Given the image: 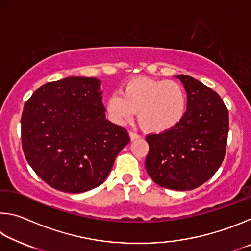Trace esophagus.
Here are the masks:
<instances>
[{
	"label": "esophagus",
	"instance_id": "esophagus-1",
	"mask_svg": "<svg viewBox=\"0 0 251 251\" xmlns=\"http://www.w3.org/2000/svg\"><path fill=\"white\" fill-rule=\"evenodd\" d=\"M129 137H130V141H135V139L141 138V135L135 133V131H129Z\"/></svg>",
	"mask_w": 251,
	"mask_h": 251
}]
</instances>
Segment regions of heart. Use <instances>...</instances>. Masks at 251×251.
<instances>
[{
    "mask_svg": "<svg viewBox=\"0 0 251 251\" xmlns=\"http://www.w3.org/2000/svg\"><path fill=\"white\" fill-rule=\"evenodd\" d=\"M120 94H112L105 103L107 117L116 125H126L137 112L138 121L151 133L172 129L184 118L187 96L174 80L138 77L123 85Z\"/></svg>",
    "mask_w": 251,
    "mask_h": 251,
    "instance_id": "1",
    "label": "heart"
}]
</instances>
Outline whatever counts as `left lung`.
<instances>
[{
	"label": "left lung",
	"mask_w": 251,
	"mask_h": 251,
	"mask_svg": "<svg viewBox=\"0 0 251 251\" xmlns=\"http://www.w3.org/2000/svg\"><path fill=\"white\" fill-rule=\"evenodd\" d=\"M187 93L185 116L174 128L148 135L147 174L157 185L192 190L214 176L226 152L228 109L220 96L188 75L175 76Z\"/></svg>",
	"instance_id": "8db88e82"
}]
</instances>
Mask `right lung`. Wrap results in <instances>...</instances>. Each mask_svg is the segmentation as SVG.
I'll return each mask as SVG.
<instances>
[{
    "label": "right lung",
    "mask_w": 251,
    "mask_h": 251,
    "mask_svg": "<svg viewBox=\"0 0 251 251\" xmlns=\"http://www.w3.org/2000/svg\"><path fill=\"white\" fill-rule=\"evenodd\" d=\"M100 80L71 76L43 85L24 105L22 146L46 184L78 194L105 181L129 143L123 127L106 120Z\"/></svg>",
    "instance_id": "right-lung-1"
}]
</instances>
